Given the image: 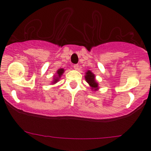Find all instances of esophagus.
I'll return each mask as SVG.
<instances>
[{
	"mask_svg": "<svg viewBox=\"0 0 151 151\" xmlns=\"http://www.w3.org/2000/svg\"><path fill=\"white\" fill-rule=\"evenodd\" d=\"M73 67H74V69H76V70H78V67H79V66H78V64H75L74 66H73Z\"/></svg>",
	"mask_w": 151,
	"mask_h": 151,
	"instance_id": "34e87169",
	"label": "esophagus"
}]
</instances>
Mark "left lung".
<instances>
[{
    "mask_svg": "<svg viewBox=\"0 0 151 151\" xmlns=\"http://www.w3.org/2000/svg\"><path fill=\"white\" fill-rule=\"evenodd\" d=\"M85 78V80H86V82L90 85L91 89L93 91H97L100 88L99 86H98V83H97V82L95 79V75L92 73L91 70H87L86 71Z\"/></svg>",
    "mask_w": 151,
    "mask_h": 151,
    "instance_id": "left-lung-1",
    "label": "left lung"
}]
</instances>
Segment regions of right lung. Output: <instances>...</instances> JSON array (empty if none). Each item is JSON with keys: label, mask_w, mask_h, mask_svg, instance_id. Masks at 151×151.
Here are the masks:
<instances>
[{"label": "right lung", "mask_w": 151, "mask_h": 151, "mask_svg": "<svg viewBox=\"0 0 151 151\" xmlns=\"http://www.w3.org/2000/svg\"><path fill=\"white\" fill-rule=\"evenodd\" d=\"M64 72H65V69H64L63 68H60V69H59L57 70L56 75H54L53 81H52L51 82V85H54V84H56L58 81H59L60 78H61V76H62V75L63 74Z\"/></svg>", "instance_id": "1"}]
</instances>
